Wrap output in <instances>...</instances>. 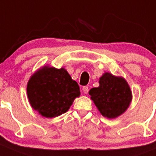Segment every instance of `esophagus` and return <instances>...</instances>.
Listing matches in <instances>:
<instances>
[{"label": "esophagus", "instance_id": "esophagus-1", "mask_svg": "<svg viewBox=\"0 0 156 156\" xmlns=\"http://www.w3.org/2000/svg\"><path fill=\"white\" fill-rule=\"evenodd\" d=\"M83 91L84 94H87L88 91H89V88H88V87H83Z\"/></svg>", "mask_w": 156, "mask_h": 156}]
</instances>
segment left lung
<instances>
[{"mask_svg": "<svg viewBox=\"0 0 156 156\" xmlns=\"http://www.w3.org/2000/svg\"><path fill=\"white\" fill-rule=\"evenodd\" d=\"M99 84L98 87L89 91L90 99L98 111L108 119L121 116L132 101V93L126 80L106 72L100 77Z\"/></svg>", "mask_w": 156, "mask_h": 156, "instance_id": "1", "label": "left lung"}]
</instances>
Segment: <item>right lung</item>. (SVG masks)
<instances>
[{"mask_svg": "<svg viewBox=\"0 0 156 156\" xmlns=\"http://www.w3.org/2000/svg\"><path fill=\"white\" fill-rule=\"evenodd\" d=\"M27 95L31 108L42 117L52 118L66 112L80 91L66 69L43 66L30 77Z\"/></svg>", "mask_w": 156, "mask_h": 156, "instance_id": "right-lung-1", "label": "right lung"}]
</instances>
